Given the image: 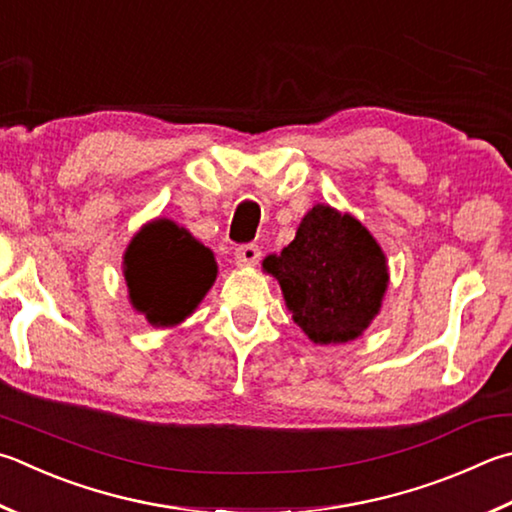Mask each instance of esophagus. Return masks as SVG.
<instances>
[{"label": "esophagus", "instance_id": "1", "mask_svg": "<svg viewBox=\"0 0 512 512\" xmlns=\"http://www.w3.org/2000/svg\"><path fill=\"white\" fill-rule=\"evenodd\" d=\"M262 257V250H259L255 244H244L235 250V262L237 266H255Z\"/></svg>", "mask_w": 512, "mask_h": 512}]
</instances>
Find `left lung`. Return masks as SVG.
Here are the masks:
<instances>
[{
  "instance_id": "1",
  "label": "left lung",
  "mask_w": 512,
  "mask_h": 512,
  "mask_svg": "<svg viewBox=\"0 0 512 512\" xmlns=\"http://www.w3.org/2000/svg\"><path fill=\"white\" fill-rule=\"evenodd\" d=\"M293 322L315 345H345L369 329L389 286L387 257L360 221L327 203L302 217L295 239L268 255Z\"/></svg>"
}]
</instances>
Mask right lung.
Masks as SVG:
<instances>
[{
  "label": "right lung",
  "instance_id": "right-lung-1",
  "mask_svg": "<svg viewBox=\"0 0 512 512\" xmlns=\"http://www.w3.org/2000/svg\"><path fill=\"white\" fill-rule=\"evenodd\" d=\"M217 259L208 246L172 219H152L129 241L123 277L129 304L152 327H176L217 280Z\"/></svg>",
  "mask_w": 512,
  "mask_h": 512
}]
</instances>
